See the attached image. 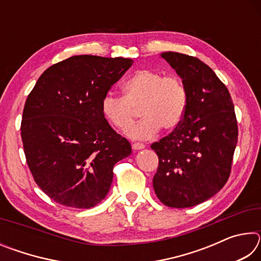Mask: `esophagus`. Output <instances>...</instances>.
<instances>
[{
	"label": "esophagus",
	"instance_id": "esophagus-1",
	"mask_svg": "<svg viewBox=\"0 0 261 261\" xmlns=\"http://www.w3.org/2000/svg\"><path fill=\"white\" fill-rule=\"evenodd\" d=\"M132 148L136 149V151H138V149L145 148V145L143 143H135V144H132Z\"/></svg>",
	"mask_w": 261,
	"mask_h": 261
}]
</instances>
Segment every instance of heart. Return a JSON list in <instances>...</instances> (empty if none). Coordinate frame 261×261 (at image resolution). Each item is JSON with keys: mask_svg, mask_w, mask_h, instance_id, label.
Returning a JSON list of instances; mask_svg holds the SVG:
<instances>
[{"mask_svg": "<svg viewBox=\"0 0 261 261\" xmlns=\"http://www.w3.org/2000/svg\"><path fill=\"white\" fill-rule=\"evenodd\" d=\"M123 96L107 94L101 101V112L118 131L129 129L134 108L141 120L127 131L134 139H151L159 130H174L182 122L188 105V91L177 76H166L155 70H139L122 86Z\"/></svg>", "mask_w": 261, "mask_h": 261, "instance_id": "1", "label": "heart"}]
</instances>
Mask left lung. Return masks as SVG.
Instances as JSON below:
<instances>
[{
  "instance_id": "8db88e82",
  "label": "left lung",
  "mask_w": 261,
  "mask_h": 261,
  "mask_svg": "<svg viewBox=\"0 0 261 261\" xmlns=\"http://www.w3.org/2000/svg\"><path fill=\"white\" fill-rule=\"evenodd\" d=\"M188 91L179 125L151 145L159 158L153 188L162 204L196 206L224 187L238 139L235 108L226 85L199 59L162 53Z\"/></svg>"
}]
</instances>
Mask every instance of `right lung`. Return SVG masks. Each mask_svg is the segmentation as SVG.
Instances as JSON below:
<instances>
[{
    "label": "right lung",
    "instance_id": "right-lung-1",
    "mask_svg": "<svg viewBox=\"0 0 261 261\" xmlns=\"http://www.w3.org/2000/svg\"><path fill=\"white\" fill-rule=\"evenodd\" d=\"M134 61L78 55L48 68L24 106L20 135L38 187L59 204L91 208L102 201L115 163L131 145L101 112V101Z\"/></svg>",
    "mask_w": 261,
    "mask_h": 261
}]
</instances>
